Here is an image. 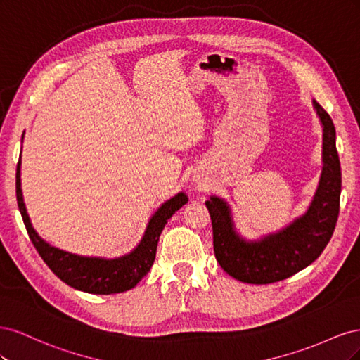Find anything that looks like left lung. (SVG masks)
I'll return each instance as SVG.
<instances>
[{
  "mask_svg": "<svg viewBox=\"0 0 360 360\" xmlns=\"http://www.w3.org/2000/svg\"><path fill=\"white\" fill-rule=\"evenodd\" d=\"M312 106L323 127V169L307 212L276 233L248 240L236 230L230 204L216 195L205 201L212 217L216 259L237 281L271 284L296 275L321 255L335 231L341 197L336 132L321 105L312 99Z\"/></svg>",
  "mask_w": 360,
  "mask_h": 360,
  "instance_id": "8db88e82",
  "label": "left lung"
}]
</instances>
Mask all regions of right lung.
Wrapping results in <instances>:
<instances>
[{
  "label": "right lung",
  "instance_id": "1",
  "mask_svg": "<svg viewBox=\"0 0 360 360\" xmlns=\"http://www.w3.org/2000/svg\"><path fill=\"white\" fill-rule=\"evenodd\" d=\"M16 200L31 242L48 267L68 285L91 294H115L134 288L153 266L159 237L168 219L189 201L184 192L174 195L150 217L143 238L129 254L103 258L68 252L49 245L39 236L32 228L24 202L22 188H20V159L16 168Z\"/></svg>",
  "mask_w": 360,
  "mask_h": 360
}]
</instances>
